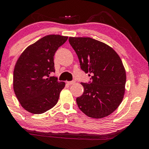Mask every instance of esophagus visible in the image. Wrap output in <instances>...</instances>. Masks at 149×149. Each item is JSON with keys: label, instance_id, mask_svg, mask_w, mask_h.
Wrapping results in <instances>:
<instances>
[{"label": "esophagus", "instance_id": "34e87169", "mask_svg": "<svg viewBox=\"0 0 149 149\" xmlns=\"http://www.w3.org/2000/svg\"><path fill=\"white\" fill-rule=\"evenodd\" d=\"M75 83H76V81H75V80H71V81H68L67 84L68 85H72V84H74Z\"/></svg>", "mask_w": 149, "mask_h": 149}]
</instances>
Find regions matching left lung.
<instances>
[{
    "mask_svg": "<svg viewBox=\"0 0 149 149\" xmlns=\"http://www.w3.org/2000/svg\"><path fill=\"white\" fill-rule=\"evenodd\" d=\"M69 41L78 55L80 69L91 74V81L81 83L84 92L76 99L78 108L94 118L110 115L122 102L125 93L126 73L120 58L112 47L91 38L69 37Z\"/></svg>",
    "mask_w": 149,
    "mask_h": 149,
    "instance_id": "8db88e82",
    "label": "left lung"
}]
</instances>
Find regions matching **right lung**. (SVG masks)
I'll return each mask as SVG.
<instances>
[{
  "label": "right lung",
  "instance_id": "add662e5",
  "mask_svg": "<svg viewBox=\"0 0 149 149\" xmlns=\"http://www.w3.org/2000/svg\"><path fill=\"white\" fill-rule=\"evenodd\" d=\"M67 36L48 35L29 46L19 57L14 69L13 88L22 107L40 114L57 103L64 82L49 76L55 72L54 56Z\"/></svg>",
  "mask_w": 149,
  "mask_h": 149
}]
</instances>
